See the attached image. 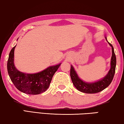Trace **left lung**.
I'll return each mask as SVG.
<instances>
[{
  "label": "left lung",
  "mask_w": 124,
  "mask_h": 124,
  "mask_svg": "<svg viewBox=\"0 0 124 124\" xmlns=\"http://www.w3.org/2000/svg\"><path fill=\"white\" fill-rule=\"evenodd\" d=\"M105 38L111 47V50H112V56H111L110 61V69L106 76L96 82H85L79 78L74 67L72 65H71L70 76L72 82L77 90L80 91V92L85 93H91V94L98 93L108 87L113 80L115 74L116 64V56H115L113 46L107 40L106 36H105Z\"/></svg>",
  "instance_id": "1"
}]
</instances>
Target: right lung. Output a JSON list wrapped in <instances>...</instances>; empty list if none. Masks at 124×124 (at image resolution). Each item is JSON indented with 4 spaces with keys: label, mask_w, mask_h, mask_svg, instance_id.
Wrapping results in <instances>:
<instances>
[{
    "label": "right lung",
    "mask_w": 124,
    "mask_h": 124,
    "mask_svg": "<svg viewBox=\"0 0 124 124\" xmlns=\"http://www.w3.org/2000/svg\"><path fill=\"white\" fill-rule=\"evenodd\" d=\"M16 46L10 52L7 63L8 74L14 86L20 91L28 94H39L45 92L49 86L55 72L62 63L49 66L45 70L35 74L21 72L16 68L14 64V50Z\"/></svg>",
    "instance_id": "1"
}]
</instances>
